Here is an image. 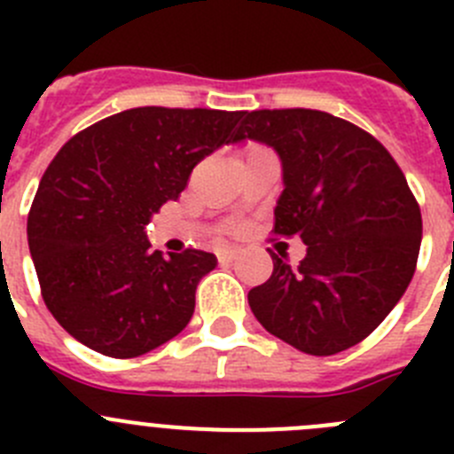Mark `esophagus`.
Returning <instances> with one entry per match:
<instances>
[{
	"label": "esophagus",
	"instance_id": "esophagus-1",
	"mask_svg": "<svg viewBox=\"0 0 454 454\" xmlns=\"http://www.w3.org/2000/svg\"><path fill=\"white\" fill-rule=\"evenodd\" d=\"M236 256H239V252H236L234 247H223V250H218V262H220V263L234 262Z\"/></svg>",
	"mask_w": 454,
	"mask_h": 454
}]
</instances>
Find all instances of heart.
Instances as JSON below:
<instances>
[{
    "instance_id": "b5f03b06",
    "label": "heart",
    "mask_w": 454,
    "mask_h": 454,
    "mask_svg": "<svg viewBox=\"0 0 454 454\" xmlns=\"http://www.w3.org/2000/svg\"><path fill=\"white\" fill-rule=\"evenodd\" d=\"M252 150H254V147H252Z\"/></svg>"
}]
</instances>
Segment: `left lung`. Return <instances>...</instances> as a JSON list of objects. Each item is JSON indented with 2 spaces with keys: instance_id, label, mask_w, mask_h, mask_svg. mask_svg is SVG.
<instances>
[{
  "instance_id": "obj_1",
  "label": "left lung",
  "mask_w": 454,
  "mask_h": 454,
  "mask_svg": "<svg viewBox=\"0 0 454 454\" xmlns=\"http://www.w3.org/2000/svg\"><path fill=\"white\" fill-rule=\"evenodd\" d=\"M256 140L282 161L275 234L300 236L298 268L272 254L247 293L252 314L300 352L327 356L366 339L416 270L423 223L407 179L364 129L311 108L246 114L234 143Z\"/></svg>"
}]
</instances>
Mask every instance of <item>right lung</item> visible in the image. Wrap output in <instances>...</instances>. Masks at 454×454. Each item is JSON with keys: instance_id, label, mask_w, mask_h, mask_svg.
<instances>
[{"instance_id": "obj_1", "label": "right lung", "mask_w": 454, "mask_h": 454, "mask_svg": "<svg viewBox=\"0 0 454 454\" xmlns=\"http://www.w3.org/2000/svg\"><path fill=\"white\" fill-rule=\"evenodd\" d=\"M246 111L140 106L70 138L40 179L27 220L43 300L70 336L131 359L175 339L211 252L163 256L145 227L192 168L236 138Z\"/></svg>"}]
</instances>
